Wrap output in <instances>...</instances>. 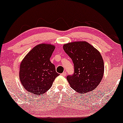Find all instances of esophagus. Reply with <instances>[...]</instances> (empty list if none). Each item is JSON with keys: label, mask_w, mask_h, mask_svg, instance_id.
<instances>
[{"label": "esophagus", "mask_w": 123, "mask_h": 123, "mask_svg": "<svg viewBox=\"0 0 123 123\" xmlns=\"http://www.w3.org/2000/svg\"><path fill=\"white\" fill-rule=\"evenodd\" d=\"M61 75L63 76H65L66 75V72H63L62 73H61Z\"/></svg>", "instance_id": "1"}]
</instances>
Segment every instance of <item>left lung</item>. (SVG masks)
<instances>
[{
    "label": "left lung",
    "mask_w": 123,
    "mask_h": 123,
    "mask_svg": "<svg viewBox=\"0 0 123 123\" xmlns=\"http://www.w3.org/2000/svg\"><path fill=\"white\" fill-rule=\"evenodd\" d=\"M63 49L74 64V73L66 77L70 87L81 94L95 89L104 73V60L99 52L86 42L65 44Z\"/></svg>",
    "instance_id": "8db88e82"
}]
</instances>
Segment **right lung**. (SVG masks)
Instances as JSON below:
<instances>
[{"label":"right lung","instance_id":"1","mask_svg":"<svg viewBox=\"0 0 123 123\" xmlns=\"http://www.w3.org/2000/svg\"><path fill=\"white\" fill-rule=\"evenodd\" d=\"M55 46L40 44L28 53L21 62L19 79L25 90L35 95H42L51 87L59 76L55 65L50 62Z\"/></svg>","mask_w":123,"mask_h":123}]
</instances>
